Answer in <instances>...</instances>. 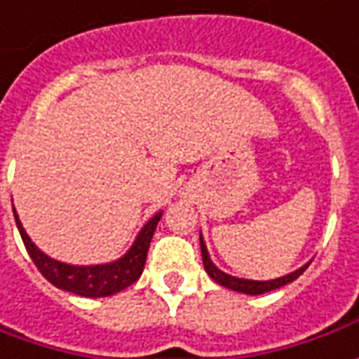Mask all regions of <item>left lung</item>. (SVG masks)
<instances>
[{"label":"left lung","instance_id":"obj_1","mask_svg":"<svg viewBox=\"0 0 359 359\" xmlns=\"http://www.w3.org/2000/svg\"><path fill=\"white\" fill-rule=\"evenodd\" d=\"M200 250H202V263H204V269H206V273L210 275L214 281L220 283L222 287H226V289H231V291H238V292H245V294H263V292L275 291V289H279V287H283V285L294 281L297 277H301L302 273H304V269L309 267V265H304V267H301V269L289 273V275H285V277H279V279H273V281H248V279H238V277H231V275L222 273L220 269L210 262V257H208V250H206V245H204L202 238H200Z\"/></svg>","mask_w":359,"mask_h":359}]
</instances>
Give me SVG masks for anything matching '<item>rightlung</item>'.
<instances>
[{
	"mask_svg": "<svg viewBox=\"0 0 359 359\" xmlns=\"http://www.w3.org/2000/svg\"><path fill=\"white\" fill-rule=\"evenodd\" d=\"M161 216L163 214L159 212L157 216H153L145 224V228L137 236L133 248L121 259L108 263V265H92V267H74V265H67V263H58L50 259L48 255H45L36 248L33 241L29 240V236L23 230L17 214L15 222L31 259L46 281L53 283L55 287L62 289V291L74 292L80 297H109V294H116V292L128 289L129 285H133L141 277L143 267H145V259H147L149 243H151V238L155 233Z\"/></svg>",
	"mask_w": 359,
	"mask_h": 359,
	"instance_id": "right-lung-1",
	"label": "right lung"
}]
</instances>
